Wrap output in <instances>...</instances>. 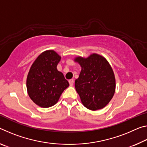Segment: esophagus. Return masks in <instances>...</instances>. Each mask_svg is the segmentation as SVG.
Masks as SVG:
<instances>
[{
  "label": "esophagus",
  "mask_w": 147,
  "mask_h": 147,
  "mask_svg": "<svg viewBox=\"0 0 147 147\" xmlns=\"http://www.w3.org/2000/svg\"><path fill=\"white\" fill-rule=\"evenodd\" d=\"M69 84L70 86H73V84H74V80L73 79H71V80H69Z\"/></svg>",
  "instance_id": "34e87169"
}]
</instances>
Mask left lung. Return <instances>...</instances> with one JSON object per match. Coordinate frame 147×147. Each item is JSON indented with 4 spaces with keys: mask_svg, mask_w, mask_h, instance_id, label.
<instances>
[{
    "mask_svg": "<svg viewBox=\"0 0 147 147\" xmlns=\"http://www.w3.org/2000/svg\"><path fill=\"white\" fill-rule=\"evenodd\" d=\"M74 61L82 68L74 86L84 106L92 111L104 108L115 92V76L110 64L97 53L87 58L76 57Z\"/></svg>",
    "mask_w": 147,
    "mask_h": 147,
    "instance_id": "1",
    "label": "left lung"
}]
</instances>
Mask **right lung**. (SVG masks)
<instances>
[{
  "label": "right lung",
  "instance_id": "add662e5",
  "mask_svg": "<svg viewBox=\"0 0 147 147\" xmlns=\"http://www.w3.org/2000/svg\"><path fill=\"white\" fill-rule=\"evenodd\" d=\"M61 56L53 50L39 55L31 65L27 78L28 95L34 103L48 108L57 103L69 84L57 66Z\"/></svg>",
  "mask_w": 147,
  "mask_h": 147
}]
</instances>
